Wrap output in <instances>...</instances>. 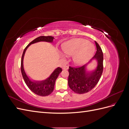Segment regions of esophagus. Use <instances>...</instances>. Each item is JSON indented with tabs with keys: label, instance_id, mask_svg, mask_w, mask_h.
Instances as JSON below:
<instances>
[{
	"label": "esophagus",
	"instance_id": "esophagus-1",
	"mask_svg": "<svg viewBox=\"0 0 129 129\" xmlns=\"http://www.w3.org/2000/svg\"><path fill=\"white\" fill-rule=\"evenodd\" d=\"M69 68V66H63V67H62V69L63 70H67Z\"/></svg>",
	"mask_w": 129,
	"mask_h": 129
}]
</instances>
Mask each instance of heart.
Returning <instances> with one entry per match:
<instances>
[{"label": "heart", "mask_w": 129, "mask_h": 129, "mask_svg": "<svg viewBox=\"0 0 129 129\" xmlns=\"http://www.w3.org/2000/svg\"><path fill=\"white\" fill-rule=\"evenodd\" d=\"M62 50L67 55H72L74 63L83 65L89 61L95 52V47L91 43L83 39H74L62 45ZM62 57L63 56L61 55Z\"/></svg>", "instance_id": "1"}]
</instances>
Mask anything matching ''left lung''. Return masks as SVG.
Masks as SVG:
<instances>
[{
	"mask_svg": "<svg viewBox=\"0 0 129 129\" xmlns=\"http://www.w3.org/2000/svg\"><path fill=\"white\" fill-rule=\"evenodd\" d=\"M95 44L97 48L96 54L88 63L79 67H69L68 85L73 91L79 94L87 93L94 88L103 73V52L96 41ZM93 59H95L98 62L96 69L92 71H87L86 66Z\"/></svg>",
	"mask_w": 129,
	"mask_h": 129,
	"instance_id": "1",
	"label": "left lung"
}]
</instances>
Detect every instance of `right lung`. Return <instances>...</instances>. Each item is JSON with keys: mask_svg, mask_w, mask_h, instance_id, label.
Here are the masks:
<instances>
[{"mask_svg": "<svg viewBox=\"0 0 129 129\" xmlns=\"http://www.w3.org/2000/svg\"><path fill=\"white\" fill-rule=\"evenodd\" d=\"M54 38L52 36H40L36 39H35L32 42L26 46L25 48L24 52H23L21 61V72L23 79L27 87L33 92L34 93L41 96H46L50 95L51 93L54 88V85H55V81L57 78L58 75L62 71L61 68L57 67L54 70V72L51 74V75L49 77L45 80L41 81H32L26 75L24 68V64H23V61H24V57L25 52L28 47L32 44H35L40 41H45L48 42H53Z\"/></svg>", "mask_w": 129, "mask_h": 129, "instance_id": "add662e5", "label": "right lung"}]
</instances>
